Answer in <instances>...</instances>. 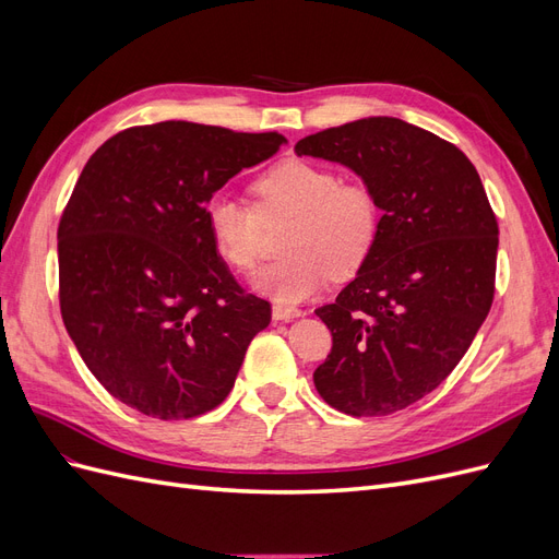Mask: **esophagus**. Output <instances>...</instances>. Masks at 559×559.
Returning <instances> with one entry per match:
<instances>
[{
	"label": "esophagus",
	"instance_id": "1",
	"mask_svg": "<svg viewBox=\"0 0 559 559\" xmlns=\"http://www.w3.org/2000/svg\"><path fill=\"white\" fill-rule=\"evenodd\" d=\"M300 317V310L296 306H284V302H275L273 306V319L275 321H286V319H294Z\"/></svg>",
	"mask_w": 559,
	"mask_h": 559
}]
</instances>
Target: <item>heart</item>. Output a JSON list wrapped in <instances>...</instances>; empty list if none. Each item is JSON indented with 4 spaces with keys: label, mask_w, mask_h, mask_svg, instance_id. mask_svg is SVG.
<instances>
[{
    "label": "heart",
    "mask_w": 559,
    "mask_h": 559,
    "mask_svg": "<svg viewBox=\"0 0 559 559\" xmlns=\"http://www.w3.org/2000/svg\"><path fill=\"white\" fill-rule=\"evenodd\" d=\"M257 210L230 195H214L205 210L214 249L228 265L249 273L263 251V224L292 216L284 235L289 257L263 267L253 289L277 302H296L321 289L333 275L349 277L368 261L380 235V205L364 183L306 160H282L257 183Z\"/></svg>",
    "instance_id": "obj_1"
}]
</instances>
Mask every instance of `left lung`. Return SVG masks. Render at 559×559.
Returning a JSON list of instances; mask_svg holds the SVG:
<instances>
[{"mask_svg": "<svg viewBox=\"0 0 559 559\" xmlns=\"http://www.w3.org/2000/svg\"><path fill=\"white\" fill-rule=\"evenodd\" d=\"M341 163L382 210L376 249L331 306L319 396L354 417L392 415L441 384L492 308L499 226L473 163L392 116L359 118L296 144Z\"/></svg>", "mask_w": 559, "mask_h": 559, "instance_id": "8db88e82", "label": "left lung"}]
</instances>
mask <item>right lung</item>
<instances>
[{"label": "right lung", "instance_id": "add662e5", "mask_svg": "<svg viewBox=\"0 0 559 559\" xmlns=\"http://www.w3.org/2000/svg\"><path fill=\"white\" fill-rule=\"evenodd\" d=\"M277 132L189 121L138 126L99 146L58 228L60 312L81 359L142 415L189 419L222 403L270 302L218 257L205 210L275 156Z\"/></svg>", "mask_w": 559, "mask_h": 559}]
</instances>
